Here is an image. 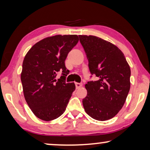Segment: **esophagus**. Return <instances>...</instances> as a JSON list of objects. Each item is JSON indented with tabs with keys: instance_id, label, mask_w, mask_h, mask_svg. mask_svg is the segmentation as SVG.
<instances>
[{
	"instance_id": "1",
	"label": "esophagus",
	"mask_w": 150,
	"mask_h": 150,
	"mask_svg": "<svg viewBox=\"0 0 150 150\" xmlns=\"http://www.w3.org/2000/svg\"><path fill=\"white\" fill-rule=\"evenodd\" d=\"M75 85H76V89H79V88L81 87L82 86H83V83H75Z\"/></svg>"
}]
</instances>
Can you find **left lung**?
<instances>
[{"instance_id": "obj_1", "label": "left lung", "mask_w": 150, "mask_h": 150, "mask_svg": "<svg viewBox=\"0 0 150 150\" xmlns=\"http://www.w3.org/2000/svg\"><path fill=\"white\" fill-rule=\"evenodd\" d=\"M79 39L90 72L97 78L85 85L84 108L94 120H110L122 109L130 91V66L122 51L110 42L93 35Z\"/></svg>"}]
</instances>
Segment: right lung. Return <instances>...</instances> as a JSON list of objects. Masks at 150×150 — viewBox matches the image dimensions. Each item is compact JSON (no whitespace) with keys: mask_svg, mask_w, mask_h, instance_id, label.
<instances>
[{"mask_svg":"<svg viewBox=\"0 0 150 150\" xmlns=\"http://www.w3.org/2000/svg\"><path fill=\"white\" fill-rule=\"evenodd\" d=\"M78 42L76 35L49 37L36 43L24 57L21 73L24 98L40 120H55L66 109L76 87L65 82L69 71L65 61ZM60 71L62 76L56 80Z\"/></svg>","mask_w":150,"mask_h":150,"instance_id":"obj_1","label":"right lung"}]
</instances>
